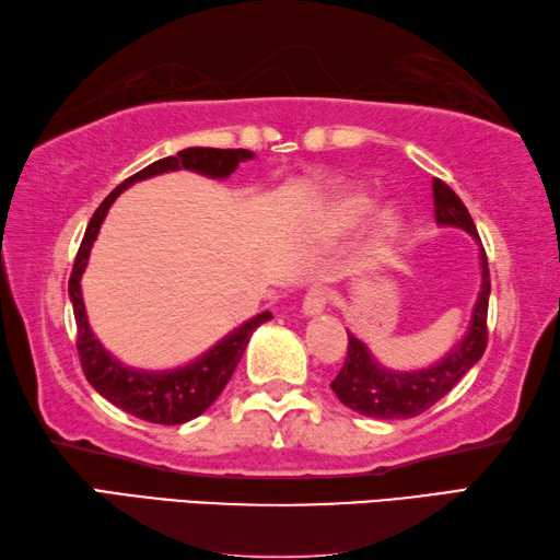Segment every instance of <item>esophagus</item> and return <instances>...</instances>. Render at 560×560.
<instances>
[{"mask_svg":"<svg viewBox=\"0 0 560 560\" xmlns=\"http://www.w3.org/2000/svg\"><path fill=\"white\" fill-rule=\"evenodd\" d=\"M327 303H330V291L325 287H313L303 299V315L305 317L320 315L327 308Z\"/></svg>","mask_w":560,"mask_h":560,"instance_id":"obj_1","label":"esophagus"}]
</instances>
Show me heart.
Listing matches in <instances>:
<instances>
[{
  "label": "heart",
  "mask_w": 560,
  "mask_h": 560,
  "mask_svg": "<svg viewBox=\"0 0 560 560\" xmlns=\"http://www.w3.org/2000/svg\"><path fill=\"white\" fill-rule=\"evenodd\" d=\"M371 206H374V199H371L369 194H361V191L345 194L332 208V223L337 228H352L371 211ZM396 223H398L396 211H393V208H383L376 218V233L390 235Z\"/></svg>",
  "instance_id": "obj_1"
}]
</instances>
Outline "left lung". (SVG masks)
Masks as SVG:
<instances>
[{
  "label": "left lung",
  "instance_id": "left-lung-1",
  "mask_svg": "<svg viewBox=\"0 0 560 560\" xmlns=\"http://www.w3.org/2000/svg\"><path fill=\"white\" fill-rule=\"evenodd\" d=\"M432 191L436 223L462 228L468 235H474V240H480L468 208L442 179L432 182ZM480 269H483L480 271L483 273V283H480L474 315H470L464 339L452 352L442 361H436V364L420 371H390L371 357L361 339L349 335L345 366L330 383L337 398L354 412L376 420H408L430 410L436 400H442L474 369V364H478V359L486 352L490 299V271L486 249H480Z\"/></svg>",
  "mask_w": 560,
  "mask_h": 560
}]
</instances>
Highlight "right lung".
<instances>
[{
    "label": "right lung",
    "instance_id": "obj_1",
    "mask_svg": "<svg viewBox=\"0 0 560 560\" xmlns=\"http://www.w3.org/2000/svg\"><path fill=\"white\" fill-rule=\"evenodd\" d=\"M252 158H255V152L249 150L186 148L177 152V155L148 164L145 170H140L124 184H118L102 201V206L96 208L90 225H86V233L82 237V245L80 252H77L74 267L70 273V301L77 323V354H80V364L86 381L92 383L98 396H104L108 402H114L116 408L126 410L138 420L155 424H182L199 418V415L211 408V402L221 396L225 383L233 376L235 366L245 354V347L252 332H255L261 323L271 320V313L265 311L255 315L252 320L240 325L237 330L223 337L215 347H211L206 354H201L186 366L170 371H138L124 366L118 359L108 354L102 342L94 337L82 301L80 281L86 267V259H90L94 240L98 235V228H102L108 208L118 199V194L126 191L130 184L177 170H189L203 174V177L225 179L237 170L240 162Z\"/></svg>",
    "mask_w": 560,
    "mask_h": 560
}]
</instances>
